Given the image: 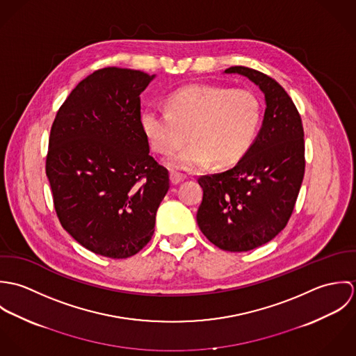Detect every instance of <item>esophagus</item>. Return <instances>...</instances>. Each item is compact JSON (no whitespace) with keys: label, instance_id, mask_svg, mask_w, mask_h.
Returning a JSON list of instances; mask_svg holds the SVG:
<instances>
[{"label":"esophagus","instance_id":"1","mask_svg":"<svg viewBox=\"0 0 356 356\" xmlns=\"http://www.w3.org/2000/svg\"><path fill=\"white\" fill-rule=\"evenodd\" d=\"M184 179H186V175L179 174V172H175V171L170 172V182H171L172 185H178V184H181Z\"/></svg>","mask_w":356,"mask_h":356}]
</instances>
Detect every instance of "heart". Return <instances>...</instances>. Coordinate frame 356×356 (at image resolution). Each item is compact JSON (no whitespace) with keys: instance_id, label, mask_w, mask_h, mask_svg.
<instances>
[{"instance_id":"1","label":"heart","mask_w":356,"mask_h":356,"mask_svg":"<svg viewBox=\"0 0 356 356\" xmlns=\"http://www.w3.org/2000/svg\"><path fill=\"white\" fill-rule=\"evenodd\" d=\"M261 122V104L251 90H232L213 85H189L167 99V109L148 106L140 115V126L153 151H175L186 140L191 144L172 153L167 164L178 171H199L212 161L229 167L251 149Z\"/></svg>"}]
</instances>
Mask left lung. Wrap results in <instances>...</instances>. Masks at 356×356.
Here are the masks:
<instances>
[{"mask_svg":"<svg viewBox=\"0 0 356 356\" xmlns=\"http://www.w3.org/2000/svg\"><path fill=\"white\" fill-rule=\"evenodd\" d=\"M225 74L248 78L264 95L261 127L247 154L230 170L204 175L197 225L218 248L245 252L271 241L288 223L305 177L302 118L284 88L248 67Z\"/></svg>","mask_w":356,"mask_h":356,"instance_id":"8db88e82","label":"left lung"}]
</instances>
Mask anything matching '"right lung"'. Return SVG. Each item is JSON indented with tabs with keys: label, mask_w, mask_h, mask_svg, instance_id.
<instances>
[{
	"label": "right lung",
	"mask_w": 356,
	"mask_h": 356,
	"mask_svg": "<svg viewBox=\"0 0 356 356\" xmlns=\"http://www.w3.org/2000/svg\"><path fill=\"white\" fill-rule=\"evenodd\" d=\"M156 75L108 67L76 85L51 124L47 175L65 232L111 259L152 238L168 171L149 154L140 95Z\"/></svg>",
	"instance_id": "add662e5"
}]
</instances>
